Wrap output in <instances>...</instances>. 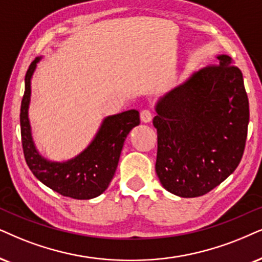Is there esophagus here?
Listing matches in <instances>:
<instances>
[{"label": "esophagus", "mask_w": 262, "mask_h": 262, "mask_svg": "<svg viewBox=\"0 0 262 262\" xmlns=\"http://www.w3.org/2000/svg\"><path fill=\"white\" fill-rule=\"evenodd\" d=\"M140 118H141V122H144V123H148V122H151L152 120V112L150 110H142L140 114Z\"/></svg>", "instance_id": "esophagus-1"}]
</instances>
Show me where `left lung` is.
I'll use <instances>...</instances> for the list:
<instances>
[{"label": "left lung", "mask_w": 262, "mask_h": 262, "mask_svg": "<svg viewBox=\"0 0 262 262\" xmlns=\"http://www.w3.org/2000/svg\"><path fill=\"white\" fill-rule=\"evenodd\" d=\"M163 95L157 105L156 173L179 197H200L238 167L249 123L243 75L228 55Z\"/></svg>", "instance_id": "obj_1"}]
</instances>
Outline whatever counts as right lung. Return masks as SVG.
<instances>
[{
    "label": "right lung",
    "instance_id": "right-lung-1",
    "mask_svg": "<svg viewBox=\"0 0 262 262\" xmlns=\"http://www.w3.org/2000/svg\"><path fill=\"white\" fill-rule=\"evenodd\" d=\"M41 58H36L25 75V92L20 107L21 145L26 164L46 186L61 196L91 200L106 190L114 178L122 147L129 132L140 123L137 110L108 116L102 122L91 145L77 157L68 162H51L36 150L29 122L31 77Z\"/></svg>",
    "mask_w": 262,
    "mask_h": 262
}]
</instances>
